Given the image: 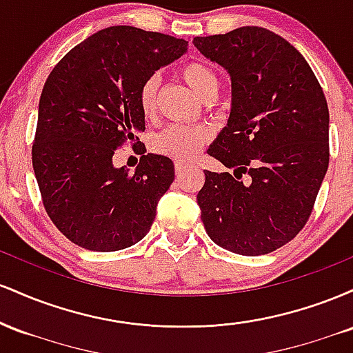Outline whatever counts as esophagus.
I'll list each match as a JSON object with an SVG mask.
<instances>
[{"mask_svg":"<svg viewBox=\"0 0 353 353\" xmlns=\"http://www.w3.org/2000/svg\"><path fill=\"white\" fill-rule=\"evenodd\" d=\"M174 168H176V176H182V174H184L185 171H189L190 165L185 164V163H181V161H176Z\"/></svg>","mask_w":353,"mask_h":353,"instance_id":"1","label":"esophagus"}]
</instances>
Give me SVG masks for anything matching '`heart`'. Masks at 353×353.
Listing matches in <instances>:
<instances>
[{
  "label": "heart",
  "mask_w": 353,
  "mask_h": 353,
  "mask_svg": "<svg viewBox=\"0 0 353 353\" xmlns=\"http://www.w3.org/2000/svg\"><path fill=\"white\" fill-rule=\"evenodd\" d=\"M181 78L192 88V91L202 99L210 92H217L219 78L216 71L202 61H190L181 66ZM157 78L149 76L141 84L137 101L143 116L151 117L156 111ZM209 141V132L202 128H185V125H171L161 132L154 141V151L163 156L172 157L176 161H192L201 151V148Z\"/></svg>",
  "instance_id": "b5f03b06"
}]
</instances>
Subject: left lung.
<instances>
[{
  "mask_svg": "<svg viewBox=\"0 0 353 353\" xmlns=\"http://www.w3.org/2000/svg\"><path fill=\"white\" fill-rule=\"evenodd\" d=\"M194 46L232 81L228 125L208 154L234 174L204 171L205 232L230 252H274L307 224L329 168L322 86L301 52L265 28L197 36Z\"/></svg>",
  "mask_w": 353,
  "mask_h": 353,
  "instance_id": "8db88e82",
  "label": "left lung"
}]
</instances>
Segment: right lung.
Here are the masks:
<instances>
[{
	"label": "right lung",
	"mask_w": 353,
	"mask_h": 353,
	"mask_svg": "<svg viewBox=\"0 0 353 353\" xmlns=\"http://www.w3.org/2000/svg\"><path fill=\"white\" fill-rule=\"evenodd\" d=\"M188 51V41L132 26L89 36L52 68L39 99L31 157L52 224L76 245L112 252L151 229L174 181L169 157L144 154L141 84ZM129 142L143 152L134 174L112 156Z\"/></svg>",
	"instance_id": "right-lung-1"
}]
</instances>
